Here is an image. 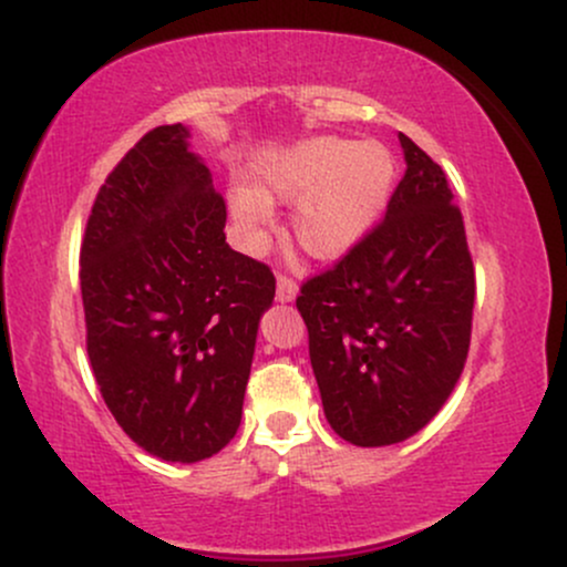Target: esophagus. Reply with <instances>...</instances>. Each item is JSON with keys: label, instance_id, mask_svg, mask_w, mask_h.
Wrapping results in <instances>:
<instances>
[{"label": "esophagus", "instance_id": "1", "mask_svg": "<svg viewBox=\"0 0 567 567\" xmlns=\"http://www.w3.org/2000/svg\"><path fill=\"white\" fill-rule=\"evenodd\" d=\"M296 296H298V282H296V279L279 275L277 277V301L279 303H290V301H296Z\"/></svg>", "mask_w": 567, "mask_h": 567}]
</instances>
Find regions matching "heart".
Returning <instances> with one entry per match:
<instances>
[{
	"label": "heart",
	"mask_w": 567,
	"mask_h": 567,
	"mask_svg": "<svg viewBox=\"0 0 567 567\" xmlns=\"http://www.w3.org/2000/svg\"><path fill=\"white\" fill-rule=\"evenodd\" d=\"M396 175L392 152L381 143L317 135L264 162L258 188H234L231 216L247 231L269 220V202L292 205V237L315 258H341L381 218Z\"/></svg>",
	"instance_id": "b5f03b06"
}]
</instances>
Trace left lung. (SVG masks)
<instances>
[{
  "label": "left lung",
  "instance_id": "1",
  "mask_svg": "<svg viewBox=\"0 0 567 567\" xmlns=\"http://www.w3.org/2000/svg\"><path fill=\"white\" fill-rule=\"evenodd\" d=\"M386 216L296 298L324 419L360 447L413 437L451 396L472 338L474 264L442 167L400 133Z\"/></svg>",
  "mask_w": 567,
  "mask_h": 567
}]
</instances>
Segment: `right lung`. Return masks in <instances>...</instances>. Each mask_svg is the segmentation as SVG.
Instances as JSON below:
<instances>
[{
	"mask_svg": "<svg viewBox=\"0 0 567 567\" xmlns=\"http://www.w3.org/2000/svg\"><path fill=\"white\" fill-rule=\"evenodd\" d=\"M226 202L162 125L109 173L84 229L87 357L116 424L162 461L210 458L243 419L277 279L226 243Z\"/></svg>",
	"mask_w": 567,
	"mask_h": 567,
	"instance_id": "obj_1",
	"label": "right lung"
}]
</instances>
